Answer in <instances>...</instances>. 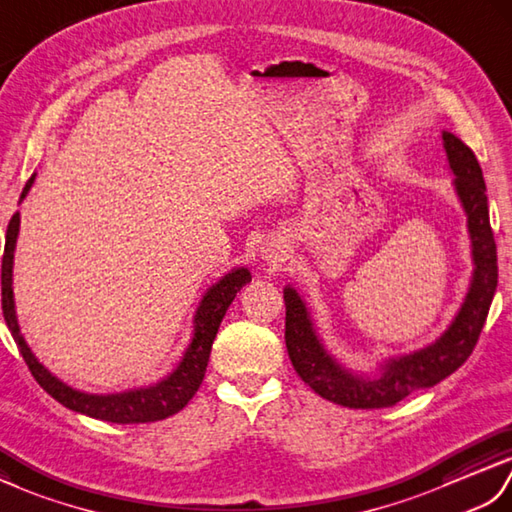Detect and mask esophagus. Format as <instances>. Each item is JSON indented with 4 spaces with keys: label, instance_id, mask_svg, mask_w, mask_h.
I'll return each mask as SVG.
<instances>
[{
    "label": "esophagus",
    "instance_id": "34e87169",
    "mask_svg": "<svg viewBox=\"0 0 512 512\" xmlns=\"http://www.w3.org/2000/svg\"><path fill=\"white\" fill-rule=\"evenodd\" d=\"M260 256H263L267 263H282L289 256V245L282 236H271L267 243L260 247Z\"/></svg>",
    "mask_w": 512,
    "mask_h": 512
}]
</instances>
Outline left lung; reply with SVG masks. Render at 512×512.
<instances>
[{"mask_svg":"<svg viewBox=\"0 0 512 512\" xmlns=\"http://www.w3.org/2000/svg\"><path fill=\"white\" fill-rule=\"evenodd\" d=\"M442 146H445L453 175V190L467 214L473 258L467 295L445 333L407 355L379 361L374 372L352 370L324 346L302 293L293 285H287L282 291L287 304L285 342L289 359L300 379L326 401L352 407V410L392 407L412 392L431 388L447 379L469 359L478 344L488 306L497 289V249L491 221H488L486 184L478 157L467 144L453 133L442 131Z\"/></svg>","mask_w":512,"mask_h":512,"instance_id":"8db88e82","label":"left lung"}]
</instances>
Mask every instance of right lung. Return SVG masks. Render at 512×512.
<instances>
[{
    "instance_id": "obj_1",
    "label": "right lung",
    "mask_w": 512,
    "mask_h": 512,
    "mask_svg": "<svg viewBox=\"0 0 512 512\" xmlns=\"http://www.w3.org/2000/svg\"><path fill=\"white\" fill-rule=\"evenodd\" d=\"M37 179V173H32L28 184L21 192L19 203L28 197V192ZM19 212L13 214L6 230V247L2 258V309L4 320L8 324L10 335L15 337L19 352L24 355L32 377L37 379L41 388L48 392L54 401L65 405L67 410L85 414L89 418L107 420V423L129 425V423H155V420H164L168 416L184 410L188 401L195 396L199 385L206 377L208 359L214 337L219 333V326L225 317V311L230 309L236 293L241 291L247 282H252V274L247 267H234L221 276L212 287L206 289L203 298L197 306L195 317H192V337L190 344L184 350V357L179 359L177 366L170 370L164 379L155 381L151 385H142V388H131L124 392H111V394H89L83 390H76L72 385L61 381L56 374H52L37 355L30 350L28 342L21 335V328L17 322L15 311V293H13V265H15V247L19 236Z\"/></svg>"
}]
</instances>
